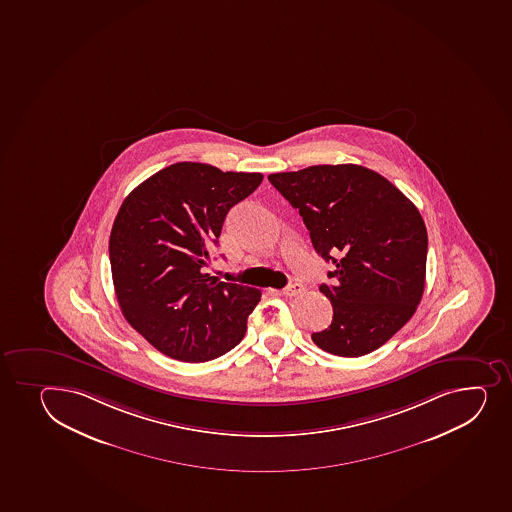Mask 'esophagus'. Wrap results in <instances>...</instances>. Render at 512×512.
Masks as SVG:
<instances>
[{
  "mask_svg": "<svg viewBox=\"0 0 512 512\" xmlns=\"http://www.w3.org/2000/svg\"><path fill=\"white\" fill-rule=\"evenodd\" d=\"M304 287L301 284H290L285 287V289L280 290V294L285 297H294L299 296L301 294Z\"/></svg>",
  "mask_w": 512,
  "mask_h": 512,
  "instance_id": "34e87169",
  "label": "esophagus"
}]
</instances>
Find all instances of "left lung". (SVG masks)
Instances as JSON below:
<instances>
[{
	"label": "left lung",
	"instance_id": "8db88e82",
	"mask_svg": "<svg viewBox=\"0 0 512 512\" xmlns=\"http://www.w3.org/2000/svg\"><path fill=\"white\" fill-rule=\"evenodd\" d=\"M269 181L299 210L316 252L336 265L332 284L319 287L332 304L331 326L312 334L314 344L343 358L383 346L425 289L428 237L417 206L358 164H319Z\"/></svg>",
	"mask_w": 512,
	"mask_h": 512
}]
</instances>
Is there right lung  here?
Returning <instances> with one entry per match:
<instances>
[{"mask_svg": "<svg viewBox=\"0 0 512 512\" xmlns=\"http://www.w3.org/2000/svg\"><path fill=\"white\" fill-rule=\"evenodd\" d=\"M260 173L203 163L161 169L127 195L109 238L112 282L126 321L169 358L203 363L235 348L260 290L205 274L232 206Z\"/></svg>", "mask_w": 512, "mask_h": 512, "instance_id": "add662e5", "label": "right lung"}]
</instances>
